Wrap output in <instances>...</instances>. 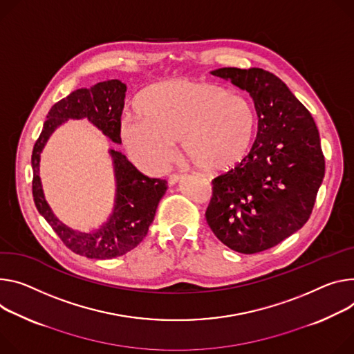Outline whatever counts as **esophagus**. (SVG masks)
<instances>
[{"label": "esophagus", "mask_w": 354, "mask_h": 354, "mask_svg": "<svg viewBox=\"0 0 354 354\" xmlns=\"http://www.w3.org/2000/svg\"><path fill=\"white\" fill-rule=\"evenodd\" d=\"M185 178V174H172L171 176H169V183L171 185H175V183H178L179 180H182Z\"/></svg>", "instance_id": "1"}]
</instances>
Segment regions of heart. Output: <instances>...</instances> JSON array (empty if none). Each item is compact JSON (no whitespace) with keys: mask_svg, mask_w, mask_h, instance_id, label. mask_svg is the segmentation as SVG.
Here are the masks:
<instances>
[{"mask_svg":"<svg viewBox=\"0 0 354 354\" xmlns=\"http://www.w3.org/2000/svg\"><path fill=\"white\" fill-rule=\"evenodd\" d=\"M138 114L121 118L120 136L130 153L162 169L180 140L186 156L207 174L226 172L248 153L257 127L252 102L220 84L178 77L147 87Z\"/></svg>","mask_w":354,"mask_h":354,"instance_id":"heart-1","label":"heart"}]
</instances>
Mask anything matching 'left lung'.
<instances>
[{"label": "left lung", "instance_id": "obj_1", "mask_svg": "<svg viewBox=\"0 0 354 354\" xmlns=\"http://www.w3.org/2000/svg\"><path fill=\"white\" fill-rule=\"evenodd\" d=\"M213 76L250 93L259 131L250 153L212 180L206 220L214 236L241 254L268 250L308 221L325 176V156L310 113L275 75L221 68Z\"/></svg>", "mask_w": 354, "mask_h": 354}]
</instances>
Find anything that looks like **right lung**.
<instances>
[{
  "label": "right lung",
  "instance_id": "1",
  "mask_svg": "<svg viewBox=\"0 0 354 354\" xmlns=\"http://www.w3.org/2000/svg\"><path fill=\"white\" fill-rule=\"evenodd\" d=\"M125 91L127 86L117 79L72 91L68 97L52 106L32 151V195L38 212L68 248L87 259L109 260L136 248L148 233L168 182L145 176L122 152L110 148L115 176L114 207L99 229L84 233L62 223L48 205L39 178L41 153L56 128L68 120L87 118L114 144H121L120 122Z\"/></svg>",
  "mask_w": 354,
  "mask_h": 354
}]
</instances>
